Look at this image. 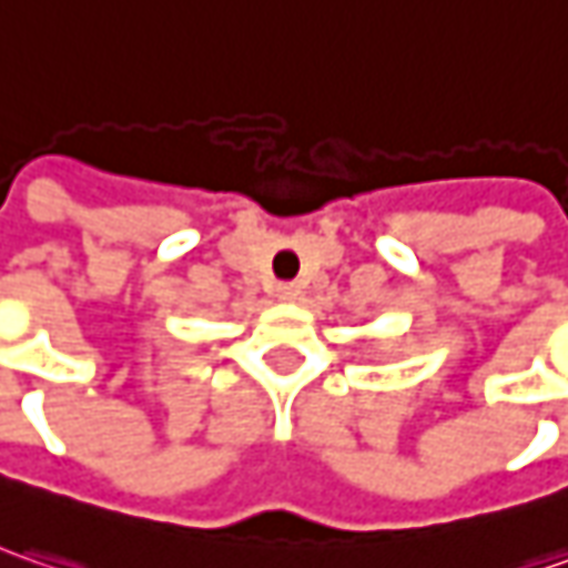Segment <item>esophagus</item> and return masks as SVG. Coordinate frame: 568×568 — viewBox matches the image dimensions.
<instances>
[{
  "label": "esophagus",
  "mask_w": 568,
  "mask_h": 568,
  "mask_svg": "<svg viewBox=\"0 0 568 568\" xmlns=\"http://www.w3.org/2000/svg\"><path fill=\"white\" fill-rule=\"evenodd\" d=\"M273 298H276V302H295V298H298V285L280 283L273 288Z\"/></svg>",
  "instance_id": "obj_1"
}]
</instances>
